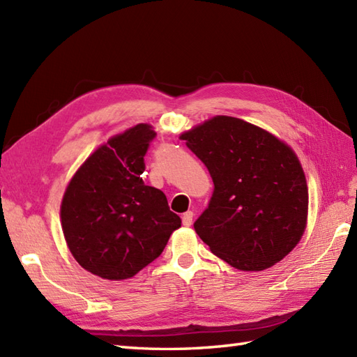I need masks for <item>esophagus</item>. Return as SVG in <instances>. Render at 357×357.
I'll return each instance as SVG.
<instances>
[{
	"label": "esophagus",
	"instance_id": "obj_1",
	"mask_svg": "<svg viewBox=\"0 0 357 357\" xmlns=\"http://www.w3.org/2000/svg\"><path fill=\"white\" fill-rule=\"evenodd\" d=\"M193 211H187V213H184V215H182V225L184 226H191L193 225Z\"/></svg>",
	"mask_w": 357,
	"mask_h": 357
}]
</instances>
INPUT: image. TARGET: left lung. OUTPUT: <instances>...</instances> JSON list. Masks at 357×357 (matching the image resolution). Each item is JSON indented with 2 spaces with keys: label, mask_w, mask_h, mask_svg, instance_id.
Returning <instances> with one entry per match:
<instances>
[{
  "label": "left lung",
  "mask_w": 357,
  "mask_h": 357,
  "mask_svg": "<svg viewBox=\"0 0 357 357\" xmlns=\"http://www.w3.org/2000/svg\"><path fill=\"white\" fill-rule=\"evenodd\" d=\"M214 182L195 231L215 257L243 271L283 259L305 232L307 185L300 161L273 134L217 116L181 135Z\"/></svg>",
  "instance_id": "obj_1"
}]
</instances>
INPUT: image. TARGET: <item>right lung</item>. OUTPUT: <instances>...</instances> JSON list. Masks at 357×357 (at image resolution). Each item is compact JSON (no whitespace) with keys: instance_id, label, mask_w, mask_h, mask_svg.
I'll use <instances>...</instances> for the list:
<instances>
[{"instance_id":"right-lung-1","label":"right lung","mask_w":357,"mask_h":357,"mask_svg":"<svg viewBox=\"0 0 357 357\" xmlns=\"http://www.w3.org/2000/svg\"><path fill=\"white\" fill-rule=\"evenodd\" d=\"M139 123L100 146L72 178L61 227L81 267L108 280L132 278L157 259L181 226L161 190L144 185V155L155 139Z\"/></svg>"}]
</instances>
